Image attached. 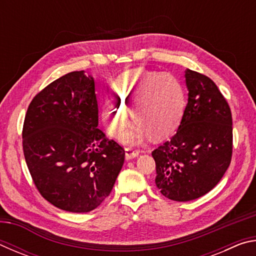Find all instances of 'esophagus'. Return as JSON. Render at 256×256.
Masks as SVG:
<instances>
[{"label": "esophagus", "mask_w": 256, "mask_h": 256, "mask_svg": "<svg viewBox=\"0 0 256 256\" xmlns=\"http://www.w3.org/2000/svg\"><path fill=\"white\" fill-rule=\"evenodd\" d=\"M138 154H140V150L133 149V148H125V158L128 160L138 157Z\"/></svg>", "instance_id": "esophagus-1"}]
</instances>
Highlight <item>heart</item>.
<instances>
[{"label": "heart", "mask_w": 256, "mask_h": 256, "mask_svg": "<svg viewBox=\"0 0 256 256\" xmlns=\"http://www.w3.org/2000/svg\"><path fill=\"white\" fill-rule=\"evenodd\" d=\"M112 92L118 104H104L102 120L108 132L118 136L132 112L136 123L124 133L125 144H138L148 136L162 140L174 133L183 120L185 90L180 80L168 73L134 68L116 79Z\"/></svg>", "instance_id": "obj_1"}]
</instances>
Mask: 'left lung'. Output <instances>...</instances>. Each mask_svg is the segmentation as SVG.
Wrapping results in <instances>:
<instances>
[{
  "mask_svg": "<svg viewBox=\"0 0 256 256\" xmlns=\"http://www.w3.org/2000/svg\"><path fill=\"white\" fill-rule=\"evenodd\" d=\"M188 100L178 130L152 151L156 185L162 196L186 202L204 196L222 178L232 162V120L218 86L186 70Z\"/></svg>",
  "mask_w": 256,
  "mask_h": 256,
  "instance_id": "obj_1",
  "label": "left lung"
}]
</instances>
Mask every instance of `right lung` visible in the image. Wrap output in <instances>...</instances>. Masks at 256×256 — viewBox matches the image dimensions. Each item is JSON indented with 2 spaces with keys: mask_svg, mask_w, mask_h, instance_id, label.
Here are the masks:
<instances>
[{
  "mask_svg": "<svg viewBox=\"0 0 256 256\" xmlns=\"http://www.w3.org/2000/svg\"><path fill=\"white\" fill-rule=\"evenodd\" d=\"M97 126L94 80L84 71L58 78L30 102L24 159L42 196L58 209L89 212L112 192L125 151Z\"/></svg>",
  "mask_w": 256,
  "mask_h": 256,
  "instance_id": "1",
  "label": "right lung"
}]
</instances>
